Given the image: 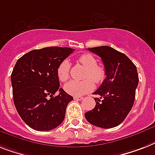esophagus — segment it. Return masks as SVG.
<instances>
[{"mask_svg":"<svg viewBox=\"0 0 155 155\" xmlns=\"http://www.w3.org/2000/svg\"><path fill=\"white\" fill-rule=\"evenodd\" d=\"M83 99H84V98L80 97V96H74V99H75V100H82Z\"/></svg>","mask_w":155,"mask_h":155,"instance_id":"34e87169","label":"esophagus"}]
</instances>
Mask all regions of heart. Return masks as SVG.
Wrapping results in <instances>:
<instances>
[{"label": "heart", "mask_w": 155, "mask_h": 155, "mask_svg": "<svg viewBox=\"0 0 155 155\" xmlns=\"http://www.w3.org/2000/svg\"><path fill=\"white\" fill-rule=\"evenodd\" d=\"M78 61L86 68L84 78L86 80L82 81L71 80L64 85V90L69 95L73 96H82L90 92L94 88V81L95 84H100L104 81L106 72L104 67L97 64V60L90 53H84L78 58ZM71 64L68 60H64L57 67V76L59 80L65 82L70 75Z\"/></svg>", "instance_id": "1"}]
</instances>
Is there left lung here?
I'll return each mask as SVG.
<instances>
[{"label": "left lung", "mask_w": 155, "mask_h": 155, "mask_svg": "<svg viewBox=\"0 0 155 155\" xmlns=\"http://www.w3.org/2000/svg\"><path fill=\"white\" fill-rule=\"evenodd\" d=\"M100 56L104 63L106 78L93 93L96 105L85 113L91 124L101 128L119 126L131 110L139 84L136 66L125 54L109 46L88 48Z\"/></svg>", "instance_id": "obj_1"}]
</instances>
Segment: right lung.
Here are the masks:
<instances>
[{
    "label": "right lung",
    "instance_id": "right-lung-1",
    "mask_svg": "<svg viewBox=\"0 0 155 155\" xmlns=\"http://www.w3.org/2000/svg\"><path fill=\"white\" fill-rule=\"evenodd\" d=\"M73 51L44 48L30 51L16 61L11 75L13 101L19 115L34 130H51L64 119L67 106L73 98L60 88L56 70Z\"/></svg>",
    "mask_w": 155,
    "mask_h": 155
}]
</instances>
